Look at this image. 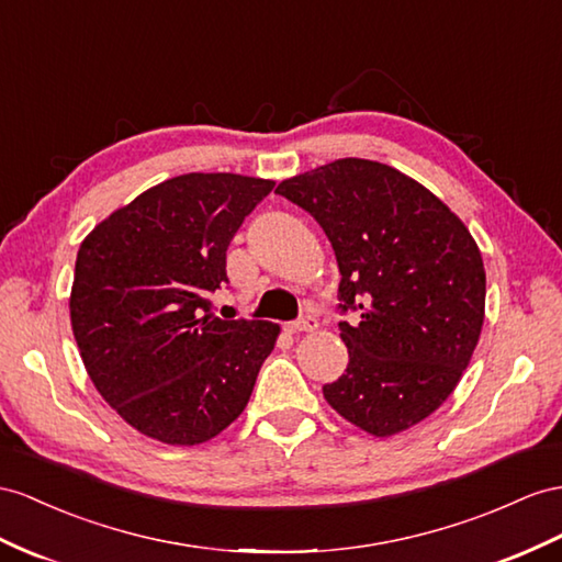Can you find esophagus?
Returning a JSON list of instances; mask_svg holds the SVG:
<instances>
[{"label": "esophagus", "mask_w": 562, "mask_h": 562, "mask_svg": "<svg viewBox=\"0 0 562 562\" xmlns=\"http://www.w3.org/2000/svg\"><path fill=\"white\" fill-rule=\"evenodd\" d=\"M318 327V321L313 318V315H304V318H299L296 323L286 325V333L290 335H301V333H313V329Z\"/></svg>", "instance_id": "obj_1"}]
</instances>
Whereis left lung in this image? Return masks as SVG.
<instances>
[{
    "label": "left lung",
    "instance_id": "left-lung-1",
    "mask_svg": "<svg viewBox=\"0 0 562 562\" xmlns=\"http://www.w3.org/2000/svg\"><path fill=\"white\" fill-rule=\"evenodd\" d=\"M333 244L349 349L327 404L368 435L392 437L451 396L480 341L486 276L470 229L441 199L392 166L339 158L282 180Z\"/></svg>",
    "mask_w": 562,
    "mask_h": 562
}]
</instances>
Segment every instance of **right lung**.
Masks as SVG:
<instances>
[{
  "label": "right lung",
  "instance_id": "right-lung-1",
  "mask_svg": "<svg viewBox=\"0 0 562 562\" xmlns=\"http://www.w3.org/2000/svg\"><path fill=\"white\" fill-rule=\"evenodd\" d=\"M276 182L187 172L113 211L80 244L70 325L97 392L142 435L194 446L239 418L280 327L213 318L225 254Z\"/></svg>",
  "mask_w": 562,
  "mask_h": 562
}]
</instances>
